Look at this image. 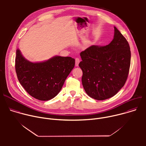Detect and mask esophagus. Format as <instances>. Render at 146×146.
<instances>
[{
  "instance_id": "obj_1",
  "label": "esophagus",
  "mask_w": 146,
  "mask_h": 146,
  "mask_svg": "<svg viewBox=\"0 0 146 146\" xmlns=\"http://www.w3.org/2000/svg\"><path fill=\"white\" fill-rule=\"evenodd\" d=\"M79 63H80V59H79V58H76L75 59V65H76V66H78Z\"/></svg>"
}]
</instances>
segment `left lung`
<instances>
[{
	"label": "left lung",
	"mask_w": 146,
	"mask_h": 146,
	"mask_svg": "<svg viewBox=\"0 0 146 146\" xmlns=\"http://www.w3.org/2000/svg\"><path fill=\"white\" fill-rule=\"evenodd\" d=\"M79 66L82 84L91 98L102 100L113 97L125 83L131 65L130 47L114 27V38L106 46H92L81 52Z\"/></svg>",
	"instance_id": "left-lung-1"
}]
</instances>
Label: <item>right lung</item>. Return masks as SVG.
I'll use <instances>...</instances> for the list:
<instances>
[{
  "label": "right lung",
  "instance_id": "right-lung-1",
  "mask_svg": "<svg viewBox=\"0 0 146 146\" xmlns=\"http://www.w3.org/2000/svg\"><path fill=\"white\" fill-rule=\"evenodd\" d=\"M75 65L69 56H55L43 62H32L16 50L15 71L20 84L32 97L48 100L56 96Z\"/></svg>",
  "mask_w": 146,
  "mask_h": 146
}]
</instances>
